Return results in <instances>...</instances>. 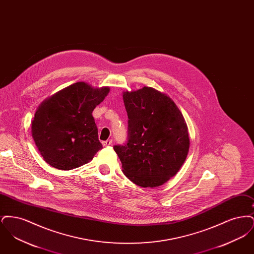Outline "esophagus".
Returning a JSON list of instances; mask_svg holds the SVG:
<instances>
[{
  "instance_id": "34e87169",
  "label": "esophagus",
  "mask_w": 254,
  "mask_h": 254,
  "mask_svg": "<svg viewBox=\"0 0 254 254\" xmlns=\"http://www.w3.org/2000/svg\"><path fill=\"white\" fill-rule=\"evenodd\" d=\"M112 145V140H111V139H109V140L103 142V145H104V146H109V145Z\"/></svg>"
}]
</instances>
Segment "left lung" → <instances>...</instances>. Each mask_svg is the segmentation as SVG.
<instances>
[{
  "instance_id": "left-lung-1",
  "label": "left lung",
  "mask_w": 254,
  "mask_h": 254,
  "mask_svg": "<svg viewBox=\"0 0 254 254\" xmlns=\"http://www.w3.org/2000/svg\"><path fill=\"white\" fill-rule=\"evenodd\" d=\"M128 139L114 145L123 172L143 188L160 187L177 174L189 149V129L171 98L153 87L124 91Z\"/></svg>"
}]
</instances>
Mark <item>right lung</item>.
<instances>
[{
	"label": "right lung",
	"mask_w": 254,
	"mask_h": 254,
	"mask_svg": "<svg viewBox=\"0 0 254 254\" xmlns=\"http://www.w3.org/2000/svg\"><path fill=\"white\" fill-rule=\"evenodd\" d=\"M109 86L78 82L46 99L36 110L31 134L44 160L55 169L70 170L103 148L92 111L109 94Z\"/></svg>",
	"instance_id": "right-lung-1"
}]
</instances>
